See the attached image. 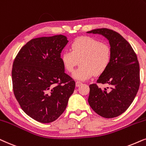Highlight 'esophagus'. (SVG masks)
<instances>
[{"mask_svg": "<svg viewBox=\"0 0 146 146\" xmlns=\"http://www.w3.org/2000/svg\"><path fill=\"white\" fill-rule=\"evenodd\" d=\"M82 84V83L81 82V81H77L76 83H75V85H76V87H79L80 86V85Z\"/></svg>", "mask_w": 146, "mask_h": 146, "instance_id": "obj_1", "label": "esophagus"}]
</instances>
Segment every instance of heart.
<instances>
[{
  "label": "heart",
  "instance_id": "1",
  "mask_svg": "<svg viewBox=\"0 0 146 146\" xmlns=\"http://www.w3.org/2000/svg\"><path fill=\"white\" fill-rule=\"evenodd\" d=\"M71 50H65L61 55L65 69L73 73L80 61L81 65L73 76L79 80H87L105 72L111 61V49L106 42L89 36H81L71 42Z\"/></svg>",
  "mask_w": 146,
  "mask_h": 146
}]
</instances>
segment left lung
I'll return each instance as SVG.
<instances>
[{
  "mask_svg": "<svg viewBox=\"0 0 146 146\" xmlns=\"http://www.w3.org/2000/svg\"><path fill=\"white\" fill-rule=\"evenodd\" d=\"M87 33L104 35L111 49L110 65L97 80V83L110 87L108 90L96 83L89 85V104L102 117H117L127 110L138 91L140 77L137 55L131 44L115 31L102 28Z\"/></svg>",
  "mask_w": 146,
  "mask_h": 146,
  "instance_id": "obj_1",
  "label": "left lung"
}]
</instances>
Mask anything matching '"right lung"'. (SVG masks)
Here are the masks:
<instances>
[{"instance_id": "right-lung-1", "label": "right lung", "mask_w": 146, "mask_h": 146, "mask_svg": "<svg viewBox=\"0 0 146 146\" xmlns=\"http://www.w3.org/2000/svg\"><path fill=\"white\" fill-rule=\"evenodd\" d=\"M68 42L64 35L31 39L14 60V95L25 113L40 123L57 119L67 108L75 82L65 73L61 53Z\"/></svg>"}]
</instances>
